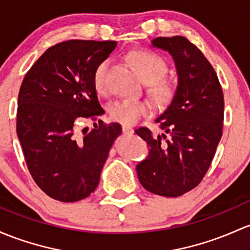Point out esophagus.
<instances>
[{
  "label": "esophagus",
  "instance_id": "obj_1",
  "mask_svg": "<svg viewBox=\"0 0 250 250\" xmlns=\"http://www.w3.org/2000/svg\"><path fill=\"white\" fill-rule=\"evenodd\" d=\"M123 132H124L125 135H131V133L133 132V128L130 127V126L124 125V126H123Z\"/></svg>",
  "mask_w": 250,
  "mask_h": 250
}]
</instances>
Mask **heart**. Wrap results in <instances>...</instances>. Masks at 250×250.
Instances as JSON below:
<instances>
[{
	"instance_id": "b5f03b06",
	"label": "heart",
	"mask_w": 250,
	"mask_h": 250,
	"mask_svg": "<svg viewBox=\"0 0 250 250\" xmlns=\"http://www.w3.org/2000/svg\"><path fill=\"white\" fill-rule=\"evenodd\" d=\"M130 61L139 77L147 84L146 92L152 103L161 108L173 103L178 94V85L175 82L165 79L168 66L161 56L149 50H138L131 53ZM108 66L109 61L104 60L96 65L93 72V85L99 94H104L107 90ZM147 111L149 106L146 101L132 99L113 101L108 107L111 119L124 125H135L142 117L146 115Z\"/></svg>"
}]
</instances>
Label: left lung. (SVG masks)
Returning a JSON list of instances; mask_svg holds the SVG:
<instances>
[{
    "mask_svg": "<svg viewBox=\"0 0 250 250\" xmlns=\"http://www.w3.org/2000/svg\"><path fill=\"white\" fill-rule=\"evenodd\" d=\"M152 45L175 62L178 94L156 119L162 135L154 137L147 127L136 130L150 147L137 173L146 190L174 198L195 188L210 168L223 135L224 96L213 66L188 39L158 37Z\"/></svg>",
    "mask_w": 250,
    "mask_h": 250,
    "instance_id": "left-lung-1",
    "label": "left lung"
}]
</instances>
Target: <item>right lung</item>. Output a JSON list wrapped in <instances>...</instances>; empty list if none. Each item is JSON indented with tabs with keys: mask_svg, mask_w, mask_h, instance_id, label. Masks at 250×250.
Returning <instances> with one entry per match:
<instances>
[{
	"mask_svg": "<svg viewBox=\"0 0 250 250\" xmlns=\"http://www.w3.org/2000/svg\"><path fill=\"white\" fill-rule=\"evenodd\" d=\"M115 46L109 40L58 42L40 56L21 84L19 141L34 182L52 199L74 203L90 195L122 135L118 123L99 120L104 111L93 85L96 65ZM85 120L96 126L88 134L83 132L86 128L79 131Z\"/></svg>",
	"mask_w": 250,
	"mask_h": 250,
	"instance_id": "obj_1",
	"label": "right lung"
}]
</instances>
